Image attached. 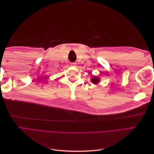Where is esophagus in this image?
Wrapping results in <instances>:
<instances>
[{"label": "esophagus", "mask_w": 154, "mask_h": 154, "mask_svg": "<svg viewBox=\"0 0 154 154\" xmlns=\"http://www.w3.org/2000/svg\"><path fill=\"white\" fill-rule=\"evenodd\" d=\"M71 66H72V67H75V66H76V63H74V62H73V63H71Z\"/></svg>", "instance_id": "obj_1"}]
</instances>
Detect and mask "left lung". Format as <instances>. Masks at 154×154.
<instances>
[{
	"label": "left lung",
	"instance_id": "obj_1",
	"mask_svg": "<svg viewBox=\"0 0 154 154\" xmlns=\"http://www.w3.org/2000/svg\"><path fill=\"white\" fill-rule=\"evenodd\" d=\"M91 82L93 83H94V84H97L100 82V78L97 76H92Z\"/></svg>",
	"mask_w": 154,
	"mask_h": 154
}]
</instances>
